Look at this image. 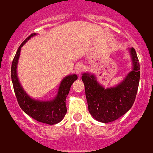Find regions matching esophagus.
I'll return each instance as SVG.
<instances>
[{
  "label": "esophagus",
  "mask_w": 153,
  "mask_h": 153,
  "mask_svg": "<svg viewBox=\"0 0 153 153\" xmlns=\"http://www.w3.org/2000/svg\"><path fill=\"white\" fill-rule=\"evenodd\" d=\"M76 73H78V74H80L81 72L83 71V65L81 64H77L76 65V66L75 68Z\"/></svg>",
  "instance_id": "esophagus-1"
}]
</instances>
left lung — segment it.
I'll use <instances>...</instances> for the list:
<instances>
[{"instance_id": "obj_1", "label": "left lung", "mask_w": 153, "mask_h": 153, "mask_svg": "<svg viewBox=\"0 0 153 153\" xmlns=\"http://www.w3.org/2000/svg\"><path fill=\"white\" fill-rule=\"evenodd\" d=\"M133 69L117 86L105 88L96 76L84 73L82 75L89 113L96 120L107 123L125 114L135 101L139 80L140 64L134 47L129 49Z\"/></svg>"}]
</instances>
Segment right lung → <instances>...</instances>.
Returning <instances> with one entry per match:
<instances>
[{
	"label": "right lung",
	"mask_w": 153,
	"mask_h": 153,
	"mask_svg": "<svg viewBox=\"0 0 153 153\" xmlns=\"http://www.w3.org/2000/svg\"><path fill=\"white\" fill-rule=\"evenodd\" d=\"M35 35V33H33L30 36H28L19 46L15 55L11 69V76L13 88L19 107L27 114L38 122L46 123L49 125H54L60 123L66 114L67 108L65 100L69 92L71 85L77 79V76L73 74L65 76L60 84L58 92L53 100L50 101H39L33 100L28 96L22 88L17 76V64L21 47L27 40Z\"/></svg>",
	"instance_id": "add662e5"
}]
</instances>
